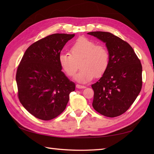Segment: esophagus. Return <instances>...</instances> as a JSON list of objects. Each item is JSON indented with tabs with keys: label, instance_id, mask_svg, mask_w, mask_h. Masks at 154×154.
<instances>
[{
	"label": "esophagus",
	"instance_id": "1",
	"mask_svg": "<svg viewBox=\"0 0 154 154\" xmlns=\"http://www.w3.org/2000/svg\"><path fill=\"white\" fill-rule=\"evenodd\" d=\"M76 87L77 88V89H85V88H86V87L85 86H84V85H79V84H77V85H76Z\"/></svg>",
	"mask_w": 154,
	"mask_h": 154
}]
</instances>
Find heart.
<instances>
[{"label": "heart", "instance_id": "obj_1", "mask_svg": "<svg viewBox=\"0 0 154 154\" xmlns=\"http://www.w3.org/2000/svg\"><path fill=\"white\" fill-rule=\"evenodd\" d=\"M70 54L62 53L59 56V63L68 77H73L79 69L76 79L86 83L94 77H100L105 73L109 65L110 55L107 48L97 45L95 42L85 37H80L74 42L69 49Z\"/></svg>", "mask_w": 154, "mask_h": 154}]
</instances>
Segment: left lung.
Returning a JSON list of instances; mask_svg holds the SVG:
<instances>
[{"instance_id":"8db88e82","label":"left lung","mask_w":154,"mask_h":154,"mask_svg":"<svg viewBox=\"0 0 154 154\" xmlns=\"http://www.w3.org/2000/svg\"><path fill=\"white\" fill-rule=\"evenodd\" d=\"M87 34L105 42L110 55L107 70L91 85L93 106L103 116H119L129 109L142 89L141 62L128 43L110 32Z\"/></svg>"}]
</instances>
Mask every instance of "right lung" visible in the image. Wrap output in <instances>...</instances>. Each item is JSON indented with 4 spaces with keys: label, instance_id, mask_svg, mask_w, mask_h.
Returning <instances> with one entry per match:
<instances>
[{
    "label": "right lung",
    "instance_id": "obj_1",
    "mask_svg": "<svg viewBox=\"0 0 154 154\" xmlns=\"http://www.w3.org/2000/svg\"><path fill=\"white\" fill-rule=\"evenodd\" d=\"M75 34H54L28 48L17 68L20 102L37 119L50 120L63 112L75 85L61 71V51Z\"/></svg>",
    "mask_w": 154,
    "mask_h": 154
}]
</instances>
